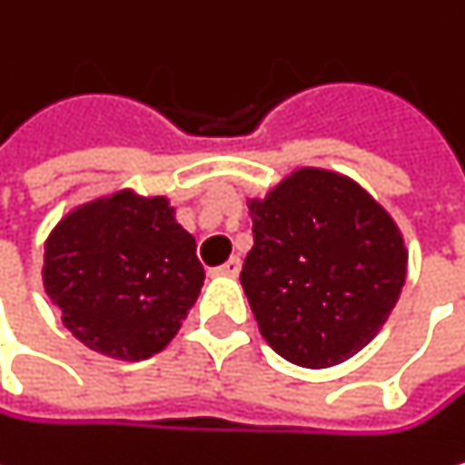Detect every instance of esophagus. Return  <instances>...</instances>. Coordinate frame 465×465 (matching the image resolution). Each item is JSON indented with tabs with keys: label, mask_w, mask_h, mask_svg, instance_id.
Segmentation results:
<instances>
[{
	"label": "esophagus",
	"mask_w": 465,
	"mask_h": 465,
	"mask_svg": "<svg viewBox=\"0 0 465 465\" xmlns=\"http://www.w3.org/2000/svg\"><path fill=\"white\" fill-rule=\"evenodd\" d=\"M240 270H242V262H240V256H231L225 264L214 267L212 272H214V275H228V278H234V275H240Z\"/></svg>",
	"instance_id": "34e87169"
}]
</instances>
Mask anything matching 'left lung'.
<instances>
[{
    "label": "left lung",
    "instance_id": "left-lung-1",
    "mask_svg": "<svg viewBox=\"0 0 465 465\" xmlns=\"http://www.w3.org/2000/svg\"><path fill=\"white\" fill-rule=\"evenodd\" d=\"M248 214L253 248L240 281L264 341L306 370L367 347L408 272L397 220L350 176L309 164L248 198Z\"/></svg>",
    "mask_w": 465,
    "mask_h": 465
}]
</instances>
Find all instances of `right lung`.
<instances>
[{"label": "right lung", "instance_id": "add662e5", "mask_svg": "<svg viewBox=\"0 0 465 465\" xmlns=\"http://www.w3.org/2000/svg\"><path fill=\"white\" fill-rule=\"evenodd\" d=\"M203 286L195 237L164 195L129 187L74 206L44 245V289L90 350L145 361L179 333Z\"/></svg>", "mask_w": 465, "mask_h": 465}]
</instances>
